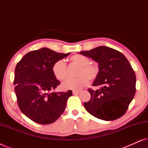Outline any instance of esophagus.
<instances>
[{
    "label": "esophagus",
    "mask_w": 148,
    "mask_h": 148,
    "mask_svg": "<svg viewBox=\"0 0 148 148\" xmlns=\"http://www.w3.org/2000/svg\"><path fill=\"white\" fill-rule=\"evenodd\" d=\"M79 93H80V91H75V90L73 91V94L74 95H77L79 94Z\"/></svg>",
    "instance_id": "34e87169"
}]
</instances>
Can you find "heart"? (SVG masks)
<instances>
[{
  "mask_svg": "<svg viewBox=\"0 0 148 148\" xmlns=\"http://www.w3.org/2000/svg\"><path fill=\"white\" fill-rule=\"evenodd\" d=\"M69 61L78 66L75 79H69L61 85L63 90H79L88 86L89 79L93 80L98 74L99 68L96 64L90 62L89 58L82 54H75L69 58ZM52 72L56 79L63 81L66 79V66L61 60H57L52 66Z\"/></svg>",
  "mask_w": 148,
  "mask_h": 148,
  "instance_id": "obj_1",
  "label": "heart"
}]
</instances>
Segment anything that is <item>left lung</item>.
I'll return each instance as SVG.
<instances>
[{"instance_id":"left-lung-1","label":"left lung","mask_w":148,"mask_h":148,"mask_svg":"<svg viewBox=\"0 0 148 148\" xmlns=\"http://www.w3.org/2000/svg\"><path fill=\"white\" fill-rule=\"evenodd\" d=\"M79 53L98 63L99 71L93 86L89 89L91 98L84 105L93 116L104 121H113L126 112L135 94L136 77L129 60L118 50L98 46Z\"/></svg>"}]
</instances>
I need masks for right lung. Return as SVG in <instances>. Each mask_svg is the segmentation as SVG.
Segmentation results:
<instances>
[{
  "instance_id": "1",
  "label": "right lung",
  "mask_w": 148,
  "mask_h": 148,
  "mask_svg": "<svg viewBox=\"0 0 148 148\" xmlns=\"http://www.w3.org/2000/svg\"><path fill=\"white\" fill-rule=\"evenodd\" d=\"M69 54L42 48L28 52L16 65L14 85L18 105L34 122L50 124L63 113L72 91L51 92L60 84L52 74V66Z\"/></svg>"
}]
</instances>
